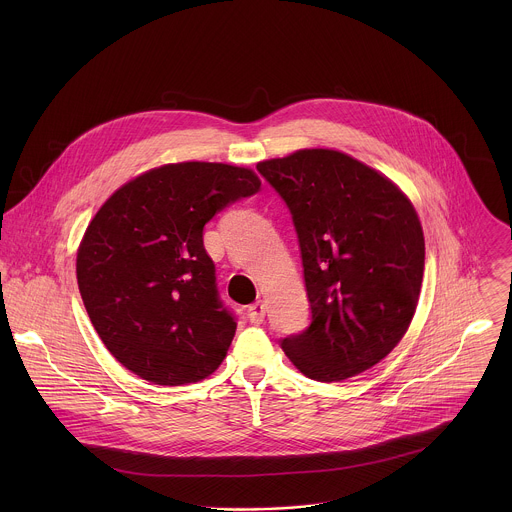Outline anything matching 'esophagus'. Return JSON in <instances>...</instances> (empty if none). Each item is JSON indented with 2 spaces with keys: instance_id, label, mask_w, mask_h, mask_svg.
Segmentation results:
<instances>
[{
  "instance_id": "esophagus-1",
  "label": "esophagus",
  "mask_w": 512,
  "mask_h": 512,
  "mask_svg": "<svg viewBox=\"0 0 512 512\" xmlns=\"http://www.w3.org/2000/svg\"><path fill=\"white\" fill-rule=\"evenodd\" d=\"M264 315H266V307L262 301H256L248 307V321L252 325H260L264 321Z\"/></svg>"
}]
</instances>
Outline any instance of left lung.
Listing matches in <instances>:
<instances>
[{
    "mask_svg": "<svg viewBox=\"0 0 512 512\" xmlns=\"http://www.w3.org/2000/svg\"><path fill=\"white\" fill-rule=\"evenodd\" d=\"M292 213L311 323L282 339L305 376L339 382L380 363L404 337L424 278V232L408 197L335 149L260 161Z\"/></svg>",
    "mask_w": 512,
    "mask_h": 512,
    "instance_id": "1",
    "label": "left lung"
}]
</instances>
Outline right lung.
I'll return each instance as SVG.
<instances>
[{
    "label": "right lung",
    "instance_id": "1",
    "mask_svg": "<svg viewBox=\"0 0 512 512\" xmlns=\"http://www.w3.org/2000/svg\"><path fill=\"white\" fill-rule=\"evenodd\" d=\"M258 191L252 169L185 161L132 179L100 207L76 254V280L118 363L161 386L219 368L236 317L220 299L203 228Z\"/></svg>",
    "mask_w": 512,
    "mask_h": 512
}]
</instances>
